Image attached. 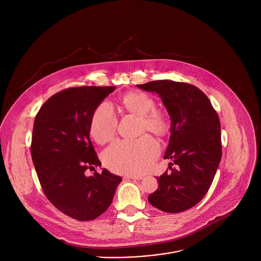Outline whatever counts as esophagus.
<instances>
[{
    "instance_id": "obj_1",
    "label": "esophagus",
    "mask_w": 261,
    "mask_h": 261,
    "mask_svg": "<svg viewBox=\"0 0 261 261\" xmlns=\"http://www.w3.org/2000/svg\"><path fill=\"white\" fill-rule=\"evenodd\" d=\"M125 179H129V180H142V176H138V175H126L124 176Z\"/></svg>"
}]
</instances>
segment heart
I'll list each match as a JSON object with an SVG mask.
<instances>
[{
    "instance_id": "1",
    "label": "heart",
    "mask_w": 261,
    "mask_h": 261,
    "mask_svg": "<svg viewBox=\"0 0 261 261\" xmlns=\"http://www.w3.org/2000/svg\"><path fill=\"white\" fill-rule=\"evenodd\" d=\"M122 109L141 117L143 130L165 137L170 129L168 117L155 109L154 100L142 91H132L120 99ZM117 127V119L112 106L105 101L92 113L89 125L90 136L98 144H106L113 139ZM159 154V146L149 136L138 141L115 142L103 153L105 164L116 173L143 174L152 166Z\"/></svg>"
}]
</instances>
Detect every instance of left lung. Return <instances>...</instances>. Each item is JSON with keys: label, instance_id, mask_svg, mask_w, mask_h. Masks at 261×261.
<instances>
[{"label": "left lung", "instance_id": "left-lung-1", "mask_svg": "<svg viewBox=\"0 0 261 261\" xmlns=\"http://www.w3.org/2000/svg\"><path fill=\"white\" fill-rule=\"evenodd\" d=\"M137 86L162 98L172 121L164 159L176 166L156 178L159 188L148 200L167 213L186 211L204 198L221 161L218 114L207 95L192 84L156 80Z\"/></svg>", "mask_w": 261, "mask_h": 261}]
</instances>
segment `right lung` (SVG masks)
<instances>
[{"instance_id": "add662e5", "label": "right lung", "mask_w": 261, "mask_h": 261, "mask_svg": "<svg viewBox=\"0 0 261 261\" xmlns=\"http://www.w3.org/2000/svg\"><path fill=\"white\" fill-rule=\"evenodd\" d=\"M114 86H81L51 96L35 117L31 155L47 199L62 213L78 221L101 215L112 204L121 182L107 169L87 176L101 166L90 141L94 110Z\"/></svg>"}]
</instances>
